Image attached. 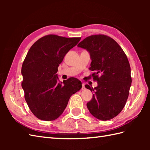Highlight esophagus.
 Wrapping results in <instances>:
<instances>
[{
	"mask_svg": "<svg viewBox=\"0 0 150 150\" xmlns=\"http://www.w3.org/2000/svg\"><path fill=\"white\" fill-rule=\"evenodd\" d=\"M82 90H84V89H85V84H84V83H82Z\"/></svg>",
	"mask_w": 150,
	"mask_h": 150,
	"instance_id": "1",
	"label": "esophagus"
}]
</instances>
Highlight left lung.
I'll return each mask as SVG.
<instances>
[{"mask_svg": "<svg viewBox=\"0 0 150 150\" xmlns=\"http://www.w3.org/2000/svg\"><path fill=\"white\" fill-rule=\"evenodd\" d=\"M86 50L91 60V71L97 86L85 87L93 92L87 103L90 113L101 120L118 115L128 99L132 85L131 68L122 49L111 37L104 35L88 37L78 44Z\"/></svg>", "mask_w": 150, "mask_h": 150, "instance_id": "obj_1", "label": "left lung"}]
</instances>
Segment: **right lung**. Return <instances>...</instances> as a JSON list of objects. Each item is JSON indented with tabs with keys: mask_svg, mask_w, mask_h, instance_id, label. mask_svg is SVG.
<instances>
[{
	"mask_svg": "<svg viewBox=\"0 0 150 150\" xmlns=\"http://www.w3.org/2000/svg\"><path fill=\"white\" fill-rule=\"evenodd\" d=\"M81 37L44 36L35 42L22 64V88L31 112L38 119L51 121L61 115L70 97L82 88L81 82L71 77L59 82L58 67Z\"/></svg>",
	"mask_w": 150,
	"mask_h": 150,
	"instance_id": "obj_1",
	"label": "right lung"
}]
</instances>
